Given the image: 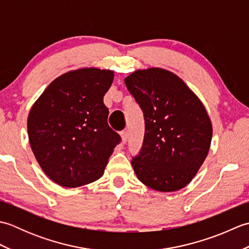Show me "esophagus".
<instances>
[{
	"label": "esophagus",
	"instance_id": "1",
	"mask_svg": "<svg viewBox=\"0 0 249 249\" xmlns=\"http://www.w3.org/2000/svg\"><path fill=\"white\" fill-rule=\"evenodd\" d=\"M121 137H122V140H123V142H126L127 141V138H128V134H127V130H122L120 133Z\"/></svg>",
	"mask_w": 249,
	"mask_h": 249
}]
</instances>
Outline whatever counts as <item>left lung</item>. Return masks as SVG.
<instances>
[{
    "label": "left lung",
    "instance_id": "left-lung-1",
    "mask_svg": "<svg viewBox=\"0 0 249 249\" xmlns=\"http://www.w3.org/2000/svg\"><path fill=\"white\" fill-rule=\"evenodd\" d=\"M124 81L144 116L143 143L131 160L137 178L162 193L185 187L205 160L212 140L203 104L181 78L162 68L138 70Z\"/></svg>",
    "mask_w": 249,
    "mask_h": 249
}]
</instances>
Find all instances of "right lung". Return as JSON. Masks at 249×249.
Wrapping results in <instances>:
<instances>
[{"label": "right lung", "mask_w": 249, "mask_h": 249, "mask_svg": "<svg viewBox=\"0 0 249 249\" xmlns=\"http://www.w3.org/2000/svg\"><path fill=\"white\" fill-rule=\"evenodd\" d=\"M113 77L112 71L93 67L68 71L47 87L30 111L31 149L46 176L61 186L96 181L121 142L104 104Z\"/></svg>", "instance_id": "right-lung-1"}]
</instances>
